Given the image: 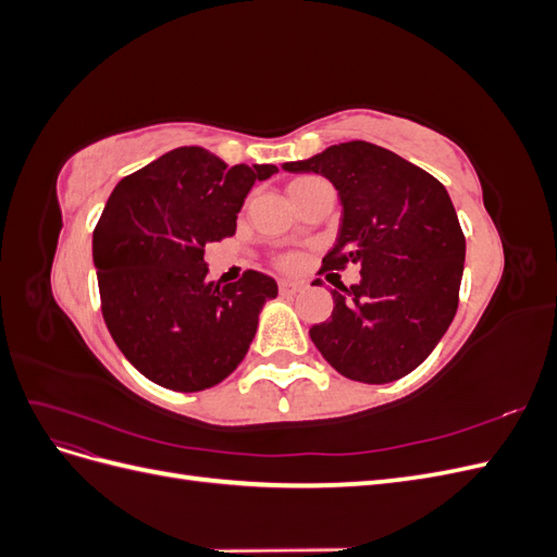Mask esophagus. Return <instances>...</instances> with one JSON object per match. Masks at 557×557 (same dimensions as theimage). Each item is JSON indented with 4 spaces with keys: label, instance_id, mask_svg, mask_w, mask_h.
<instances>
[{
    "label": "esophagus",
    "instance_id": "34e87169",
    "mask_svg": "<svg viewBox=\"0 0 557 557\" xmlns=\"http://www.w3.org/2000/svg\"><path fill=\"white\" fill-rule=\"evenodd\" d=\"M299 290H305V283H299V281H278V293L283 297H293Z\"/></svg>",
    "mask_w": 557,
    "mask_h": 557
}]
</instances>
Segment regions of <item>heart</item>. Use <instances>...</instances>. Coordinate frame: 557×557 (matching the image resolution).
Instances as JSON below:
<instances>
[{"label":"heart","instance_id":"heart-1","mask_svg":"<svg viewBox=\"0 0 557 557\" xmlns=\"http://www.w3.org/2000/svg\"><path fill=\"white\" fill-rule=\"evenodd\" d=\"M318 178L315 176H305V178H295L293 183H290V195L293 193H297V190H301V188H307V185H311V183H315ZM285 264H290V260H283Z\"/></svg>","mask_w":557,"mask_h":557}]
</instances>
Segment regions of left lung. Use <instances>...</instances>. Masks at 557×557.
Returning <instances> with one entry per match:
<instances>
[{"label":"left lung","mask_w":557,"mask_h":557,"mask_svg":"<svg viewBox=\"0 0 557 557\" xmlns=\"http://www.w3.org/2000/svg\"><path fill=\"white\" fill-rule=\"evenodd\" d=\"M285 172L325 176L342 225L323 269L360 264V283L332 293L330 320L309 330L346 379L391 383L423 362L458 311L465 234L444 185L393 150L330 146Z\"/></svg>","instance_id":"left-lung-1"}]
</instances>
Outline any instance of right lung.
<instances>
[{
	"instance_id": "obj_1",
	"label": "right lung",
	"mask_w": 557,
	"mask_h": 557,
	"mask_svg": "<svg viewBox=\"0 0 557 557\" xmlns=\"http://www.w3.org/2000/svg\"><path fill=\"white\" fill-rule=\"evenodd\" d=\"M274 164H225L181 146L115 185L92 232L102 313L115 346L153 383L197 393L246 358L272 276L207 281L205 248L232 237L256 181Z\"/></svg>"
}]
</instances>
